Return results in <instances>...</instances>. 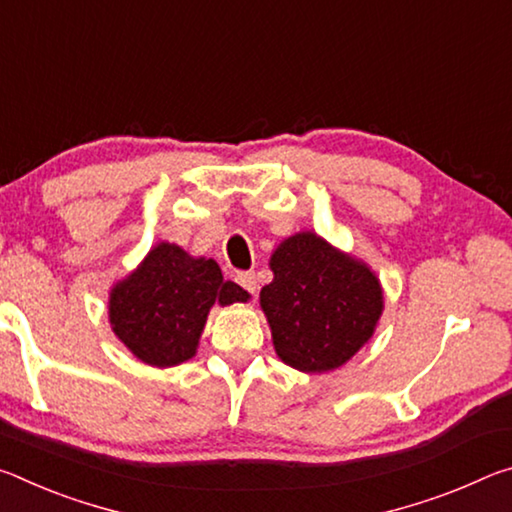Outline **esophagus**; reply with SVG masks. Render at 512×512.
Segmentation results:
<instances>
[{
	"mask_svg": "<svg viewBox=\"0 0 512 512\" xmlns=\"http://www.w3.org/2000/svg\"><path fill=\"white\" fill-rule=\"evenodd\" d=\"M235 282L239 284L241 289L244 291H248L250 296H255L257 293V282H255V273H250V271H246V273H237V277H235Z\"/></svg>",
	"mask_w": 512,
	"mask_h": 512,
	"instance_id": "obj_1",
	"label": "esophagus"
}]
</instances>
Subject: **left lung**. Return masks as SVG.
Masks as SVG:
<instances>
[{"label":"left lung","mask_w":512,"mask_h":512,"mask_svg":"<svg viewBox=\"0 0 512 512\" xmlns=\"http://www.w3.org/2000/svg\"><path fill=\"white\" fill-rule=\"evenodd\" d=\"M273 282L259 293L277 357L302 372L343 366L366 343L384 296L366 264L314 232L289 237L271 257Z\"/></svg>","instance_id":"obj_1"}]
</instances>
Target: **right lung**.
I'll list each match as a JSON object with an SVG mask.
<instances>
[{
    "label": "right lung",
    "instance_id": "obj_1",
    "mask_svg": "<svg viewBox=\"0 0 512 512\" xmlns=\"http://www.w3.org/2000/svg\"><path fill=\"white\" fill-rule=\"evenodd\" d=\"M246 300L248 293L225 282L214 259L160 244L112 289L108 314L112 332L137 359L167 368L194 357L214 302L225 307Z\"/></svg>",
    "mask_w": 512,
    "mask_h": 512
}]
</instances>
